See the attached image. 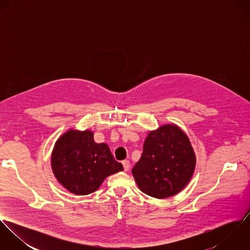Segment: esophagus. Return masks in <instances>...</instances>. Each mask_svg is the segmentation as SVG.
Here are the masks:
<instances>
[{
    "label": "esophagus",
    "mask_w": 250,
    "mask_h": 250,
    "mask_svg": "<svg viewBox=\"0 0 250 250\" xmlns=\"http://www.w3.org/2000/svg\"><path fill=\"white\" fill-rule=\"evenodd\" d=\"M122 165H123V167H124V170L125 171H128L130 169V162L125 160L122 162Z\"/></svg>",
    "instance_id": "obj_1"
}]
</instances>
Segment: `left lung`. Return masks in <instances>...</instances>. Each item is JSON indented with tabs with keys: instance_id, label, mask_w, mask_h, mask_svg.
<instances>
[{
	"instance_id": "left-lung-1",
	"label": "left lung",
	"mask_w": 250,
	"mask_h": 250,
	"mask_svg": "<svg viewBox=\"0 0 250 250\" xmlns=\"http://www.w3.org/2000/svg\"><path fill=\"white\" fill-rule=\"evenodd\" d=\"M195 166L196 156L187 134L175 124H165L149 132L132 173L143 192L164 199L189 183Z\"/></svg>"
}]
</instances>
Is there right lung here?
Wrapping results in <instances>:
<instances>
[{"mask_svg": "<svg viewBox=\"0 0 250 250\" xmlns=\"http://www.w3.org/2000/svg\"><path fill=\"white\" fill-rule=\"evenodd\" d=\"M90 130L70 128L57 140L51 155L52 171L68 191L86 195L123 166L116 162L106 143H96Z\"/></svg>", "mask_w": 250, "mask_h": 250, "instance_id": "1", "label": "right lung"}]
</instances>
